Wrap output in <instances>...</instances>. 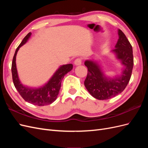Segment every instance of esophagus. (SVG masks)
Masks as SVG:
<instances>
[{"label":"esophagus","instance_id":"obj_1","mask_svg":"<svg viewBox=\"0 0 148 148\" xmlns=\"http://www.w3.org/2000/svg\"><path fill=\"white\" fill-rule=\"evenodd\" d=\"M82 59H80V58H78V59H75V60L74 61V64L75 65H79L82 64Z\"/></svg>","mask_w":148,"mask_h":148}]
</instances>
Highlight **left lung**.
<instances>
[{
	"label": "left lung",
	"instance_id": "8db88e82",
	"mask_svg": "<svg viewBox=\"0 0 148 148\" xmlns=\"http://www.w3.org/2000/svg\"><path fill=\"white\" fill-rule=\"evenodd\" d=\"M119 40L113 52L125 66L120 77L107 78L95 62L91 60L84 62L88 68L84 86L91 95L97 99L106 100L118 95L125 89L130 79L133 67L132 46L120 29H119Z\"/></svg>",
	"mask_w": 148,
	"mask_h": 148
}]
</instances>
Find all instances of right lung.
I'll return each instance as SVG.
<instances>
[{
    "label": "right lung",
    "instance_id": "add662e5",
    "mask_svg": "<svg viewBox=\"0 0 148 148\" xmlns=\"http://www.w3.org/2000/svg\"><path fill=\"white\" fill-rule=\"evenodd\" d=\"M31 34V33H29L26 35L16 49L12 64V79L16 90L25 101L35 106H44L51 104L56 100L61 87L62 80L65 75L73 69V65L70 64L60 66L47 83L42 87L31 88L23 86L20 83L17 73L15 62L16 56L20 47L26 42Z\"/></svg>",
    "mask_w": 148,
    "mask_h": 148
}]
</instances>
